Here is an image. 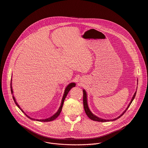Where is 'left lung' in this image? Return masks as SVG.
<instances>
[{"label":"left lung","mask_w":148,"mask_h":148,"mask_svg":"<svg viewBox=\"0 0 148 148\" xmlns=\"http://www.w3.org/2000/svg\"><path fill=\"white\" fill-rule=\"evenodd\" d=\"M136 92H135V94H134V96H133V97H132V100H131V101L130 102V104L128 105V107H127V108L126 109V110L119 116H118V118H115V119H110V120H109V119H101V118H98V117H97V116H95V115H94L91 111H90V110H89V108H88V104H87V94H86V91L84 90H83V105H84V110H85V112H86V114H87V115L89 117V118H90L91 120H93V121H98V122H108V121H115V120H116V119H118V118H119L121 116H122L123 114H124V113L126 111V110H128V108L130 107V105L131 104V103H132V102L133 101V100H134V99L135 98V95H136Z\"/></svg>","instance_id":"obj_1"}]
</instances>
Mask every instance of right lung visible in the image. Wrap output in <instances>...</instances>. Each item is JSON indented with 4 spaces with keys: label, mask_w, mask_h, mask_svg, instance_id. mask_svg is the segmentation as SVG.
<instances>
[{
    "label": "right lung",
    "mask_w": 148,
    "mask_h": 148,
    "mask_svg": "<svg viewBox=\"0 0 148 148\" xmlns=\"http://www.w3.org/2000/svg\"><path fill=\"white\" fill-rule=\"evenodd\" d=\"M75 83H74V82L70 83V84H69V85H68V86L66 87V90H65L64 95H63V97H62V98L61 104V105H60V108H59V109H58V111H57V112H56V113L53 116H52L51 117L49 118H47V119H40V120H38V119H33V118H30V116H29L28 115H27L24 112V111L20 108L19 105H18V103H17V102L16 101V99H15V98H14V96H13V100H14V101L15 103L16 104L17 106L20 108V110L21 111H22L23 113H25V115H26L27 117H28L29 118H30V119H32V120H36V121H41V122H49V121H51L54 120L56 118H57V117L59 116V115H60V112H61V110H62V105H63V103H64V100H65V99H66V96L67 95V94H68V93H69V91L71 89V88H73V87H75ZM10 89H11V92H12V94H13V90H12V82H10Z\"/></svg>",
    "instance_id": "right-lung-1"
}]
</instances>
